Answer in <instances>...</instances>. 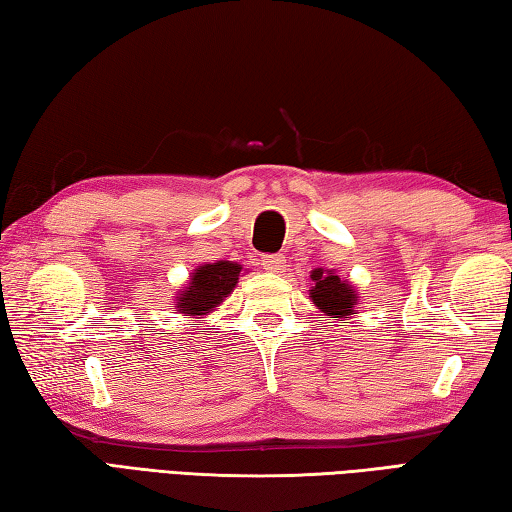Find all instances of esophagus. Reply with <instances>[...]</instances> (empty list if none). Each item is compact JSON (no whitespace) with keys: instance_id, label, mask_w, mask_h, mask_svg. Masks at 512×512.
Segmentation results:
<instances>
[{"instance_id":"1","label":"esophagus","mask_w":512,"mask_h":512,"mask_svg":"<svg viewBox=\"0 0 512 512\" xmlns=\"http://www.w3.org/2000/svg\"><path fill=\"white\" fill-rule=\"evenodd\" d=\"M265 271H271V274H280L285 269V256L283 254H265L263 260H260Z\"/></svg>"}]
</instances>
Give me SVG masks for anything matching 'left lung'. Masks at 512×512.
<instances>
[{"label": "left lung", "instance_id": "obj_1", "mask_svg": "<svg viewBox=\"0 0 512 512\" xmlns=\"http://www.w3.org/2000/svg\"><path fill=\"white\" fill-rule=\"evenodd\" d=\"M311 280H314V287L309 289V298L314 300L316 307H320V311H325V314L333 318L351 316L353 302H356L358 296L349 283H344V280L329 274L325 269L311 271Z\"/></svg>", "mask_w": 512, "mask_h": 512}]
</instances>
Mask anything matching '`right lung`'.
I'll list each match as a JSON object with an SVG mask.
<instances>
[{
    "label": "right lung",
    "instance_id": "obj_1",
    "mask_svg": "<svg viewBox=\"0 0 512 512\" xmlns=\"http://www.w3.org/2000/svg\"><path fill=\"white\" fill-rule=\"evenodd\" d=\"M241 269V265L229 263V260H218L214 265H201L194 269L190 285L179 296L181 314H207L216 305H221L238 283Z\"/></svg>",
    "mask_w": 512,
    "mask_h": 512
}]
</instances>
